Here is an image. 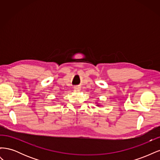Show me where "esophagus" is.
<instances>
[{"instance_id":"esophagus-1","label":"esophagus","mask_w":160,"mask_h":160,"mask_svg":"<svg viewBox=\"0 0 160 160\" xmlns=\"http://www.w3.org/2000/svg\"><path fill=\"white\" fill-rule=\"evenodd\" d=\"M80 89H81V88H79V87H75L74 88L75 91H79Z\"/></svg>"}]
</instances>
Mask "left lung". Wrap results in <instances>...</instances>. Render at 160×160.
I'll use <instances>...</instances> for the list:
<instances>
[{
  "mask_svg": "<svg viewBox=\"0 0 160 160\" xmlns=\"http://www.w3.org/2000/svg\"><path fill=\"white\" fill-rule=\"evenodd\" d=\"M98 106H100V105H98Z\"/></svg>",
  "mask_w": 160,
  "mask_h": 160,
  "instance_id": "8db88e82",
  "label": "left lung"
}]
</instances>
